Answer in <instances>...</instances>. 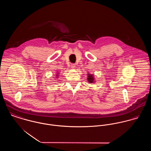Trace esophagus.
<instances>
[{
    "label": "esophagus",
    "instance_id": "1",
    "mask_svg": "<svg viewBox=\"0 0 151 151\" xmlns=\"http://www.w3.org/2000/svg\"><path fill=\"white\" fill-rule=\"evenodd\" d=\"M71 68L74 69V68H76V65H74V64H72V65H71Z\"/></svg>",
    "mask_w": 151,
    "mask_h": 151
}]
</instances>
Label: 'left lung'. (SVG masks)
Returning a JSON list of instances; mask_svg holds the SVG:
<instances>
[{
	"label": "left lung",
	"instance_id": "1",
	"mask_svg": "<svg viewBox=\"0 0 151 151\" xmlns=\"http://www.w3.org/2000/svg\"><path fill=\"white\" fill-rule=\"evenodd\" d=\"M88 78H87V80H88V82L90 84H92V83H95V78H94V76L93 74H91L90 73H88Z\"/></svg>",
	"mask_w": 151,
	"mask_h": 151
}]
</instances>
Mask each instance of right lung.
I'll list each match as a JSON object with an SVG mask.
<instances>
[{
    "label": "right lung",
    "mask_w": 151,
    "mask_h": 151,
    "mask_svg": "<svg viewBox=\"0 0 151 151\" xmlns=\"http://www.w3.org/2000/svg\"><path fill=\"white\" fill-rule=\"evenodd\" d=\"M59 74L58 73V74H56V78H58V77H59Z\"/></svg>",
    "instance_id": "obj_1"
}]
</instances>
